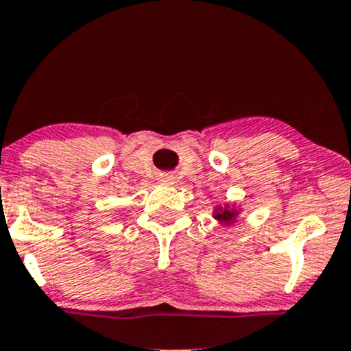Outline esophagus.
Segmentation results:
<instances>
[{"label":"esophagus","instance_id":"obj_1","mask_svg":"<svg viewBox=\"0 0 351 351\" xmlns=\"http://www.w3.org/2000/svg\"><path fill=\"white\" fill-rule=\"evenodd\" d=\"M160 181H162L163 184H173V183H175V178H173L171 175H162V178H160Z\"/></svg>","mask_w":351,"mask_h":351}]
</instances>
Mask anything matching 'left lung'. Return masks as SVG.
Segmentation results:
<instances>
[{
    "instance_id": "1",
    "label": "left lung",
    "mask_w": 351,
    "mask_h": 351,
    "mask_svg": "<svg viewBox=\"0 0 351 351\" xmlns=\"http://www.w3.org/2000/svg\"><path fill=\"white\" fill-rule=\"evenodd\" d=\"M237 217V211L234 209V206H224V208H217L215 211V219L219 221L223 224H232Z\"/></svg>"
}]
</instances>
